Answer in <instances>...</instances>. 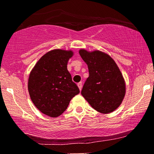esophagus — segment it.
<instances>
[{"mask_svg":"<svg viewBox=\"0 0 154 154\" xmlns=\"http://www.w3.org/2000/svg\"><path fill=\"white\" fill-rule=\"evenodd\" d=\"M77 86H78L79 90H80V91H81L82 88V82H79L78 84H77Z\"/></svg>","mask_w":154,"mask_h":154,"instance_id":"1","label":"esophagus"}]
</instances>
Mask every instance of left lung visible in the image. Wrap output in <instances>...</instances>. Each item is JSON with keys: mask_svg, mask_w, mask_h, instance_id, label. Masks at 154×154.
<instances>
[{"mask_svg": "<svg viewBox=\"0 0 154 154\" xmlns=\"http://www.w3.org/2000/svg\"><path fill=\"white\" fill-rule=\"evenodd\" d=\"M79 53L87 65L89 76L82 95L94 109L103 114L116 110L123 101L126 85L115 60L107 53L80 49Z\"/></svg>", "mask_w": 154, "mask_h": 154, "instance_id": "obj_1", "label": "left lung"}]
</instances>
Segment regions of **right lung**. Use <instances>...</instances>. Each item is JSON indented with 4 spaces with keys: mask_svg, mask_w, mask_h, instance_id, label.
Masks as SVG:
<instances>
[{
    "mask_svg": "<svg viewBox=\"0 0 154 154\" xmlns=\"http://www.w3.org/2000/svg\"><path fill=\"white\" fill-rule=\"evenodd\" d=\"M71 50L53 49L37 61L28 79L31 100L42 113L51 118L60 116L79 89L72 80L67 63Z\"/></svg>",
    "mask_w": 154,
    "mask_h": 154,
    "instance_id": "add662e5",
    "label": "right lung"
}]
</instances>
